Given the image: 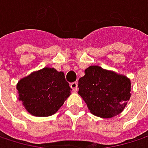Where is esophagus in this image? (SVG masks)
I'll use <instances>...</instances> for the list:
<instances>
[{"mask_svg":"<svg viewBox=\"0 0 148 148\" xmlns=\"http://www.w3.org/2000/svg\"><path fill=\"white\" fill-rule=\"evenodd\" d=\"M70 86H71V88L73 89L74 92H77V90H78V83H77V82H73V83H71V84H70Z\"/></svg>","mask_w":148,"mask_h":148,"instance_id":"34e87169","label":"esophagus"}]
</instances>
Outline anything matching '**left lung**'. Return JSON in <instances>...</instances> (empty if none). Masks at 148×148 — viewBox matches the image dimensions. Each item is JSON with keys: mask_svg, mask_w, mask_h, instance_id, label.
Segmentation results:
<instances>
[{"mask_svg": "<svg viewBox=\"0 0 148 148\" xmlns=\"http://www.w3.org/2000/svg\"><path fill=\"white\" fill-rule=\"evenodd\" d=\"M131 83L126 76L90 66L79 79L78 93L90 111L99 117L110 118L120 114L130 99Z\"/></svg>", "mask_w": 148, "mask_h": 148, "instance_id": "1", "label": "left lung"}]
</instances>
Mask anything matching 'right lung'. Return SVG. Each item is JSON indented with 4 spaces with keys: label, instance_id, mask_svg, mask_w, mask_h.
<instances>
[{
    "label": "right lung",
    "instance_id": "obj_1",
    "mask_svg": "<svg viewBox=\"0 0 148 148\" xmlns=\"http://www.w3.org/2000/svg\"><path fill=\"white\" fill-rule=\"evenodd\" d=\"M19 100L36 116L55 114L70 95L71 88L63 72L45 68L20 79L17 84Z\"/></svg>",
    "mask_w": 148,
    "mask_h": 148
}]
</instances>
